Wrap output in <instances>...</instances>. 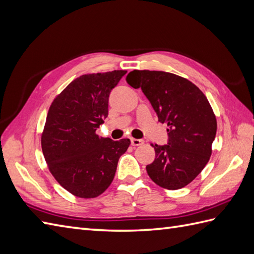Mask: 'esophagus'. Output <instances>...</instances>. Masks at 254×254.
Returning <instances> with one entry per match:
<instances>
[{
	"label": "esophagus",
	"mask_w": 254,
	"mask_h": 254,
	"mask_svg": "<svg viewBox=\"0 0 254 254\" xmlns=\"http://www.w3.org/2000/svg\"><path fill=\"white\" fill-rule=\"evenodd\" d=\"M131 144H132V146H140L144 144V140L137 139V138H131Z\"/></svg>",
	"instance_id": "1"
}]
</instances>
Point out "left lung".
Returning a JSON list of instances; mask_svg holds the SVG:
<instances>
[{"instance_id": "8db88e82", "label": "left lung", "mask_w": 254, "mask_h": 254, "mask_svg": "<svg viewBox=\"0 0 254 254\" xmlns=\"http://www.w3.org/2000/svg\"><path fill=\"white\" fill-rule=\"evenodd\" d=\"M127 82L141 88L158 120L168 125V144L151 145L156 158L146 167L149 178L167 190H180L201 172L212 154L216 119L204 94L174 73L133 70Z\"/></svg>"}]
</instances>
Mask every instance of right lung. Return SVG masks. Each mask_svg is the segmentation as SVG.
Segmentation results:
<instances>
[{"label": "right lung", "mask_w": 254, "mask_h": 254, "mask_svg": "<svg viewBox=\"0 0 254 254\" xmlns=\"http://www.w3.org/2000/svg\"><path fill=\"white\" fill-rule=\"evenodd\" d=\"M126 70L83 74L73 80L50 107L41 145L52 175L70 193L95 198L113 182L128 138L100 137L96 129L108 116L111 90Z\"/></svg>", "instance_id": "right-lung-1"}]
</instances>
